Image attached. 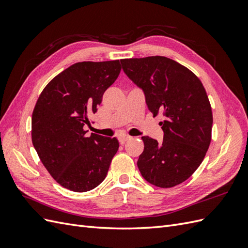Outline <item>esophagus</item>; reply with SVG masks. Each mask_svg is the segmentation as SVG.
Instances as JSON below:
<instances>
[{
	"mask_svg": "<svg viewBox=\"0 0 248 248\" xmlns=\"http://www.w3.org/2000/svg\"><path fill=\"white\" fill-rule=\"evenodd\" d=\"M130 139H131V136H129V135H120V136H118V140H119L120 144H124L125 141L129 140Z\"/></svg>",
	"mask_w": 248,
	"mask_h": 248,
	"instance_id": "1",
	"label": "esophagus"
}]
</instances>
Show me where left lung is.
I'll return each instance as SVG.
<instances>
[{
    "instance_id": "obj_1",
    "label": "left lung",
    "mask_w": 248,
    "mask_h": 248,
    "mask_svg": "<svg viewBox=\"0 0 248 248\" xmlns=\"http://www.w3.org/2000/svg\"><path fill=\"white\" fill-rule=\"evenodd\" d=\"M123 70L143 89L150 112L161 113L162 143L143 136L138 167L146 181L172 187L191 177L211 143L213 116L205 89L194 73L165 56L120 60Z\"/></svg>"
}]
</instances>
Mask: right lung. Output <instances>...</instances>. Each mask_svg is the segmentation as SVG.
Returning a JSON list of instances; mask_svg holds the SVG:
<instances>
[{"label": "right lung", "instance_id": "1", "mask_svg": "<svg viewBox=\"0 0 248 248\" xmlns=\"http://www.w3.org/2000/svg\"><path fill=\"white\" fill-rule=\"evenodd\" d=\"M119 61L76 62L57 75L37 100L31 141L40 161L62 186L73 192L97 187L119 148L116 138L92 133L89 115L118 78Z\"/></svg>", "mask_w": 248, "mask_h": 248}]
</instances>
